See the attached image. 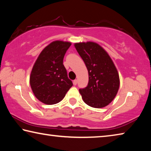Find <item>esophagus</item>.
<instances>
[{
    "instance_id": "obj_1",
    "label": "esophagus",
    "mask_w": 151,
    "mask_h": 151,
    "mask_svg": "<svg viewBox=\"0 0 151 151\" xmlns=\"http://www.w3.org/2000/svg\"><path fill=\"white\" fill-rule=\"evenodd\" d=\"M73 84H74V85H76V84H77V80H76V79L73 81Z\"/></svg>"
}]
</instances>
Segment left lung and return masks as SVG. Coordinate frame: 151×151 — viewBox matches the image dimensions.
I'll return each instance as SVG.
<instances>
[{"label":"left lung","instance_id":"1","mask_svg":"<svg viewBox=\"0 0 151 151\" xmlns=\"http://www.w3.org/2000/svg\"><path fill=\"white\" fill-rule=\"evenodd\" d=\"M88 72L86 87L79 89L83 101L93 108H103L111 103L119 91L118 71L105 50L93 42L75 43Z\"/></svg>","mask_w":151,"mask_h":151}]
</instances>
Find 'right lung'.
<instances>
[{
	"label": "right lung",
	"mask_w": 151,
	"mask_h": 151,
	"mask_svg": "<svg viewBox=\"0 0 151 151\" xmlns=\"http://www.w3.org/2000/svg\"><path fill=\"white\" fill-rule=\"evenodd\" d=\"M69 42L56 40L40 52L33 66L30 85L35 96L42 103L55 104L59 103L73 86L63 65Z\"/></svg>",
	"instance_id": "add662e5"
}]
</instances>
